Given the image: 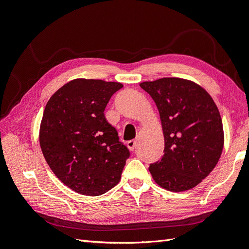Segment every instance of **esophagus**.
Masks as SVG:
<instances>
[{"instance_id": "esophagus-1", "label": "esophagus", "mask_w": 249, "mask_h": 249, "mask_svg": "<svg viewBox=\"0 0 249 249\" xmlns=\"http://www.w3.org/2000/svg\"><path fill=\"white\" fill-rule=\"evenodd\" d=\"M126 145H127V147H129V149L131 150V152H133V150L136 148V146H137V142L135 141V140H130V141H127Z\"/></svg>"}]
</instances>
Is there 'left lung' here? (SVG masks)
<instances>
[{
  "mask_svg": "<svg viewBox=\"0 0 249 249\" xmlns=\"http://www.w3.org/2000/svg\"><path fill=\"white\" fill-rule=\"evenodd\" d=\"M140 87L157 105L165 139L161 160L148 169L165 189L189 190L219 161L224 141L219 111L206 90L191 81L163 78Z\"/></svg>",
  "mask_w": 249,
  "mask_h": 249,
  "instance_id": "obj_1",
  "label": "left lung"
}]
</instances>
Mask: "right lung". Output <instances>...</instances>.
Segmentation results:
<instances>
[{
    "instance_id": "1",
    "label": "right lung",
    "mask_w": 249,
    "mask_h": 249,
    "mask_svg": "<svg viewBox=\"0 0 249 249\" xmlns=\"http://www.w3.org/2000/svg\"><path fill=\"white\" fill-rule=\"evenodd\" d=\"M124 86L116 82L76 79L49 100L39 142L52 171L71 190L97 196L120 179L130 150L105 118L111 96Z\"/></svg>"
}]
</instances>
